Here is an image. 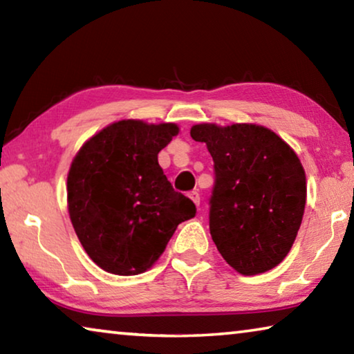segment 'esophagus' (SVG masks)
Here are the masks:
<instances>
[{
    "mask_svg": "<svg viewBox=\"0 0 354 354\" xmlns=\"http://www.w3.org/2000/svg\"><path fill=\"white\" fill-rule=\"evenodd\" d=\"M189 198L195 203V206H200V194L198 192H190L189 194Z\"/></svg>",
    "mask_w": 354,
    "mask_h": 354,
    "instance_id": "1",
    "label": "esophagus"
}]
</instances>
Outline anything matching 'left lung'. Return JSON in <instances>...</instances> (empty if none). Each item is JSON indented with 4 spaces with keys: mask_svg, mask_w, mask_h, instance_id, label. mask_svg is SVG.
<instances>
[{
    "mask_svg": "<svg viewBox=\"0 0 354 354\" xmlns=\"http://www.w3.org/2000/svg\"><path fill=\"white\" fill-rule=\"evenodd\" d=\"M192 139L212 156L209 230L223 259L245 277L272 270L289 253L306 205V175L295 151L251 123L195 124Z\"/></svg>",
    "mask_w": 354,
    "mask_h": 354,
    "instance_id": "left-lung-1",
    "label": "left lung"
}]
</instances>
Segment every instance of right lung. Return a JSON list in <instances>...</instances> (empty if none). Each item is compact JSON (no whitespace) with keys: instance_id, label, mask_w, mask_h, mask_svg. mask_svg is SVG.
Masks as SVG:
<instances>
[{"instance_id":"1","label":"right lung","mask_w":354,"mask_h":354,"mask_svg":"<svg viewBox=\"0 0 354 354\" xmlns=\"http://www.w3.org/2000/svg\"><path fill=\"white\" fill-rule=\"evenodd\" d=\"M178 133L175 123L120 120L75 156L67 178L70 220L103 270L120 277L148 270L178 225L195 217L194 201L173 190L158 162Z\"/></svg>"}]
</instances>
